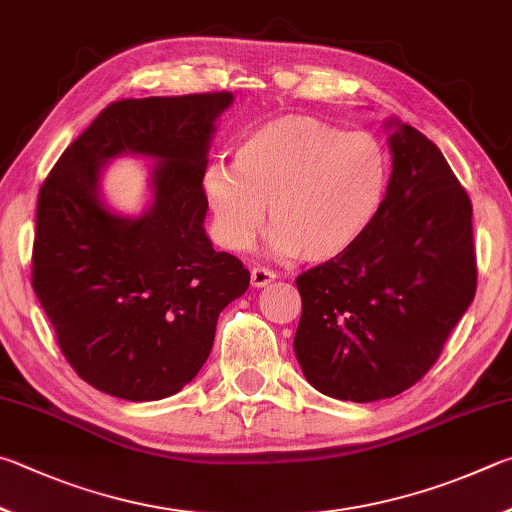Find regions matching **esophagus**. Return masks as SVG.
Listing matches in <instances>:
<instances>
[{"label": "esophagus", "mask_w": 512, "mask_h": 512, "mask_svg": "<svg viewBox=\"0 0 512 512\" xmlns=\"http://www.w3.org/2000/svg\"><path fill=\"white\" fill-rule=\"evenodd\" d=\"M276 279V274L272 270H267V267H254L251 270V285L254 288H265V285H270Z\"/></svg>", "instance_id": "esophagus-1"}]
</instances>
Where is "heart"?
I'll use <instances>...</instances> for the list:
<instances>
[{
	"label": "heart",
	"mask_w": 512,
	"mask_h": 512,
	"mask_svg": "<svg viewBox=\"0 0 512 512\" xmlns=\"http://www.w3.org/2000/svg\"><path fill=\"white\" fill-rule=\"evenodd\" d=\"M389 173L387 150L371 132L288 114L251 130L233 152V166H206L202 188L227 249L254 242L270 204L276 254L328 263L371 231Z\"/></svg>",
	"instance_id": "heart-1"
}]
</instances>
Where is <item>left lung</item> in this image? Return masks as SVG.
Here are the masks:
<instances>
[{
    "label": "left lung",
    "instance_id": "left-lung-1",
    "mask_svg": "<svg viewBox=\"0 0 512 512\" xmlns=\"http://www.w3.org/2000/svg\"><path fill=\"white\" fill-rule=\"evenodd\" d=\"M393 170L371 231L297 276L294 353L337 400L398 396L436 364L477 292L472 202L423 132L389 121Z\"/></svg>",
    "mask_w": 512,
    "mask_h": 512
}]
</instances>
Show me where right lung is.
<instances>
[{"instance_id":"add662e5","label":"right lung","mask_w":512,"mask_h":512,"mask_svg":"<svg viewBox=\"0 0 512 512\" xmlns=\"http://www.w3.org/2000/svg\"><path fill=\"white\" fill-rule=\"evenodd\" d=\"M229 92L123 98L62 152L35 215L31 283L62 355L110 396L148 402L184 389L211 353L220 312L249 270L204 231L202 177ZM160 159L153 206L121 219L97 200L107 158Z\"/></svg>"}]
</instances>
